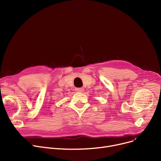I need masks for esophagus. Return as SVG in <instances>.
<instances>
[{
    "mask_svg": "<svg viewBox=\"0 0 161 161\" xmlns=\"http://www.w3.org/2000/svg\"><path fill=\"white\" fill-rule=\"evenodd\" d=\"M84 91V89L81 87V88H75V91L78 92H82Z\"/></svg>",
    "mask_w": 161,
    "mask_h": 161,
    "instance_id": "34e87169",
    "label": "esophagus"
}]
</instances>
